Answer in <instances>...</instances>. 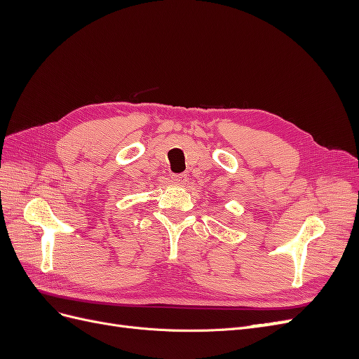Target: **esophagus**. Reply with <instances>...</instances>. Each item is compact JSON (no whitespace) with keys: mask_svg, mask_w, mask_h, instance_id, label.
I'll return each instance as SVG.
<instances>
[{"mask_svg":"<svg viewBox=\"0 0 359 359\" xmlns=\"http://www.w3.org/2000/svg\"><path fill=\"white\" fill-rule=\"evenodd\" d=\"M170 181L175 184V186H184V184H187L189 177L186 175V173H180V175H172Z\"/></svg>","mask_w":359,"mask_h":359,"instance_id":"1","label":"esophagus"}]
</instances>
